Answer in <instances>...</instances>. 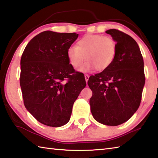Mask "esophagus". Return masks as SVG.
<instances>
[{
  "label": "esophagus",
  "instance_id": "34e87169",
  "mask_svg": "<svg viewBox=\"0 0 158 158\" xmlns=\"http://www.w3.org/2000/svg\"><path fill=\"white\" fill-rule=\"evenodd\" d=\"M85 78L86 82H88L89 78V76L88 74H85Z\"/></svg>",
  "mask_w": 158,
  "mask_h": 158
}]
</instances>
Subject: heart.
<instances>
[{"label": "heart", "mask_w": 158, "mask_h": 158, "mask_svg": "<svg viewBox=\"0 0 158 158\" xmlns=\"http://www.w3.org/2000/svg\"><path fill=\"white\" fill-rule=\"evenodd\" d=\"M117 54V45L110 37L101 35L88 34L80 38L76 46L69 47L67 56L71 65L78 68L85 58L87 60L80 67L81 72H89L97 69L102 72L110 67Z\"/></svg>", "instance_id": "1"}]
</instances>
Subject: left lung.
Returning <instances> with one entry per match:
<instances>
[{"mask_svg": "<svg viewBox=\"0 0 158 158\" xmlns=\"http://www.w3.org/2000/svg\"><path fill=\"white\" fill-rule=\"evenodd\" d=\"M117 43L110 67L90 77L88 85L93 118L102 124L117 126L130 119L140 104L145 83L144 61L139 46L130 35L117 29L106 31Z\"/></svg>", "mask_w": 158, "mask_h": 158, "instance_id": "1", "label": "left lung"}]
</instances>
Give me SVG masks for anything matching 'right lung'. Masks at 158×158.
<instances>
[{"mask_svg": "<svg viewBox=\"0 0 158 158\" xmlns=\"http://www.w3.org/2000/svg\"><path fill=\"white\" fill-rule=\"evenodd\" d=\"M78 37L76 33L46 31L28 42L22 55L20 83L27 110L50 127L69 122L73 103L86 84L75 72L67 49Z\"/></svg>", "mask_w": 158, "mask_h": 158, "instance_id": "right-lung-1", "label": "right lung"}]
</instances>
